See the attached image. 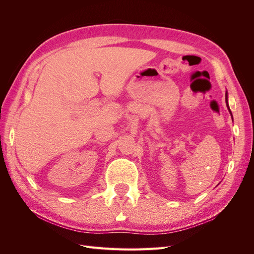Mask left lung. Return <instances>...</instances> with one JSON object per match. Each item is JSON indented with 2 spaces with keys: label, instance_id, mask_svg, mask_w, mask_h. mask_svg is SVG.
Segmentation results:
<instances>
[{
  "label": "left lung",
  "instance_id": "8db88e82",
  "mask_svg": "<svg viewBox=\"0 0 254 254\" xmlns=\"http://www.w3.org/2000/svg\"><path fill=\"white\" fill-rule=\"evenodd\" d=\"M226 103H227V107H228V109H229V112L231 113V110H230V108H229V104H228V92H226ZM231 117H232V113H231ZM233 119V118H232Z\"/></svg>",
  "mask_w": 254,
  "mask_h": 254
}]
</instances>
